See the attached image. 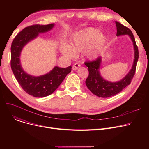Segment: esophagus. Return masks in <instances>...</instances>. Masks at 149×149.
<instances>
[{"label":"esophagus","instance_id":"esophagus-1","mask_svg":"<svg viewBox=\"0 0 149 149\" xmlns=\"http://www.w3.org/2000/svg\"><path fill=\"white\" fill-rule=\"evenodd\" d=\"M79 67H80V65L79 63H75V64L72 66V69L73 70H77Z\"/></svg>","mask_w":149,"mask_h":149}]
</instances>
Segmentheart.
Masks as SVG:
<instances>
[{
    "mask_svg": "<svg viewBox=\"0 0 149 149\" xmlns=\"http://www.w3.org/2000/svg\"><path fill=\"white\" fill-rule=\"evenodd\" d=\"M107 40L106 36L97 28L89 27L76 32L72 37L71 45L63 43L60 51L65 56L74 57L77 52H83L88 59L96 58Z\"/></svg>",
    "mask_w": 149,
    "mask_h": 149,
    "instance_id": "1",
    "label": "heart"
}]
</instances>
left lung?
<instances>
[{"label": "left lung", "mask_w": 149, "mask_h": 149, "mask_svg": "<svg viewBox=\"0 0 149 149\" xmlns=\"http://www.w3.org/2000/svg\"><path fill=\"white\" fill-rule=\"evenodd\" d=\"M117 33L116 36H120L128 35L133 42L134 49V60L133 62L132 69L129 73L123 79L116 82H111L106 80L101 77L100 72V68L101 63V57L92 61H86L84 65L88 68L89 76L86 80V84L88 88L93 94L102 98H107L114 96L121 92L125 88L131 83L134 77L139 57L138 46L136 44L135 37L131 30L121 24L118 22H115Z\"/></svg>", "instance_id": "1"}]
</instances>
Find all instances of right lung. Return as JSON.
<instances>
[{
    "mask_svg": "<svg viewBox=\"0 0 149 149\" xmlns=\"http://www.w3.org/2000/svg\"><path fill=\"white\" fill-rule=\"evenodd\" d=\"M54 23L46 25H35L23 29L15 37L11 47V67L17 81L29 95L42 98L51 95L56 91L71 72V66L62 68L55 66L49 73L40 76L31 75L23 69L20 60L21 51L28 43L39 34L50 31Z\"/></svg>",
    "mask_w": 149,
    "mask_h": 149,
    "instance_id": "obj_1",
    "label": "right lung"
}]
</instances>
